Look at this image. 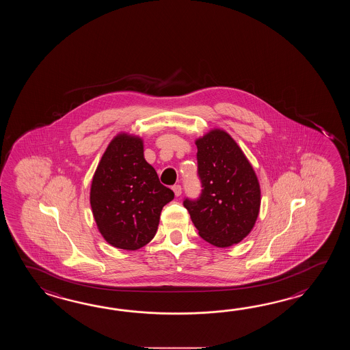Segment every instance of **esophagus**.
Here are the masks:
<instances>
[{
	"instance_id": "1",
	"label": "esophagus",
	"mask_w": 350,
	"mask_h": 350,
	"mask_svg": "<svg viewBox=\"0 0 350 350\" xmlns=\"http://www.w3.org/2000/svg\"><path fill=\"white\" fill-rule=\"evenodd\" d=\"M172 191L175 193V196H180L181 195V186L174 185L172 186Z\"/></svg>"
}]
</instances>
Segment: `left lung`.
Here are the masks:
<instances>
[{
  "instance_id": "8db88e82",
  "label": "left lung",
  "mask_w": 350,
  "mask_h": 350,
  "mask_svg": "<svg viewBox=\"0 0 350 350\" xmlns=\"http://www.w3.org/2000/svg\"><path fill=\"white\" fill-rule=\"evenodd\" d=\"M200 199H186L191 221L211 245L229 247L246 238L260 211V184L253 165L221 129L196 139Z\"/></svg>"
}]
</instances>
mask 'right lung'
<instances>
[{"mask_svg": "<svg viewBox=\"0 0 350 350\" xmlns=\"http://www.w3.org/2000/svg\"><path fill=\"white\" fill-rule=\"evenodd\" d=\"M174 199L144 157V140L120 133L97 165L90 204L103 238L118 249L136 250L157 234L161 210Z\"/></svg>", "mask_w": 350, "mask_h": 350, "instance_id": "obj_1", "label": "right lung"}]
</instances>
